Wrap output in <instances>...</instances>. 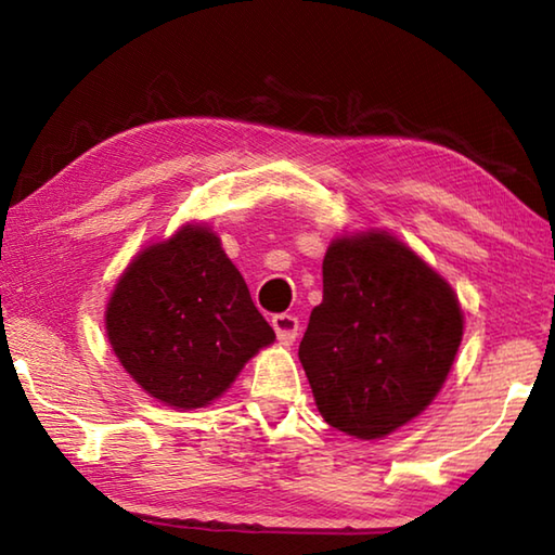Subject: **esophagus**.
I'll use <instances>...</instances> for the list:
<instances>
[{"label": "esophagus", "mask_w": 555, "mask_h": 555, "mask_svg": "<svg viewBox=\"0 0 555 555\" xmlns=\"http://www.w3.org/2000/svg\"><path fill=\"white\" fill-rule=\"evenodd\" d=\"M271 327H274V333H276L281 345H291L298 335V318L288 315V313H279L271 318Z\"/></svg>", "instance_id": "34e87169"}]
</instances>
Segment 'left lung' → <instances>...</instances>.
Masks as SVG:
<instances>
[{"label":"left lung","instance_id":"8db88e82","mask_svg":"<svg viewBox=\"0 0 555 555\" xmlns=\"http://www.w3.org/2000/svg\"><path fill=\"white\" fill-rule=\"evenodd\" d=\"M463 325L453 286L391 232L335 237L298 345L325 424L360 440L406 426L443 389Z\"/></svg>","mask_w":555,"mask_h":555}]
</instances>
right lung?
<instances>
[{"label":"right lung","mask_w":555,"mask_h":555,"mask_svg":"<svg viewBox=\"0 0 555 555\" xmlns=\"http://www.w3.org/2000/svg\"><path fill=\"white\" fill-rule=\"evenodd\" d=\"M105 331L129 377L181 411L220 399L244 364L276 340L203 222H185L129 261L107 300Z\"/></svg>","instance_id":"obj_1"}]
</instances>
